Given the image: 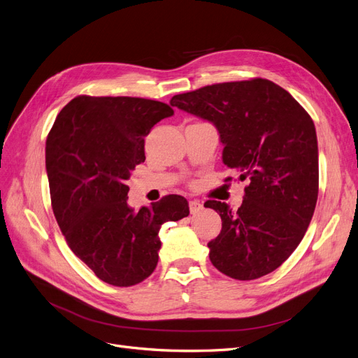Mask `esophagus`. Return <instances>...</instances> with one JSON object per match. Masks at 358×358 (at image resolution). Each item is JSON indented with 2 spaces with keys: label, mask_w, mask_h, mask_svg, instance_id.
<instances>
[{
  "label": "esophagus",
  "mask_w": 358,
  "mask_h": 358,
  "mask_svg": "<svg viewBox=\"0 0 358 358\" xmlns=\"http://www.w3.org/2000/svg\"><path fill=\"white\" fill-rule=\"evenodd\" d=\"M189 208H190V214L196 215V214H199L201 210L203 209V205L199 201H190L189 202Z\"/></svg>",
  "instance_id": "esophagus-1"
}]
</instances>
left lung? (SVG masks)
<instances>
[{"label": "left lung", "mask_w": 358, "mask_h": 358, "mask_svg": "<svg viewBox=\"0 0 358 358\" xmlns=\"http://www.w3.org/2000/svg\"><path fill=\"white\" fill-rule=\"evenodd\" d=\"M171 106L213 122L224 165L250 181L237 210L205 202L222 221L208 243L210 262L237 280L279 268L306 234L319 196L311 116L286 90L262 78L206 85L174 96Z\"/></svg>", "instance_id": "obj_1"}]
</instances>
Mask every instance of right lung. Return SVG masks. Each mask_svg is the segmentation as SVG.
<instances>
[{
	"instance_id": "obj_1",
	"label": "right lung",
	"mask_w": 358,
	"mask_h": 358,
	"mask_svg": "<svg viewBox=\"0 0 358 358\" xmlns=\"http://www.w3.org/2000/svg\"><path fill=\"white\" fill-rule=\"evenodd\" d=\"M172 115L156 100L78 96L48 132L52 213L72 252L109 285L128 287L148 279L157 266L161 226L189 215L178 194L138 213L127 203L125 181L144 162V137Z\"/></svg>"
}]
</instances>
